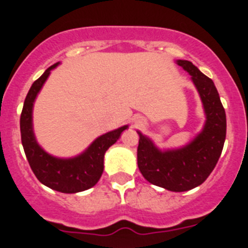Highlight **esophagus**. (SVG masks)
<instances>
[{"instance_id":"1","label":"esophagus","mask_w":248,"mask_h":248,"mask_svg":"<svg viewBox=\"0 0 248 248\" xmlns=\"http://www.w3.org/2000/svg\"><path fill=\"white\" fill-rule=\"evenodd\" d=\"M144 124V121H141V120H138V121H137V124Z\"/></svg>"}]
</instances>
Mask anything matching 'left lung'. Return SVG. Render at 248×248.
Instances as JSON below:
<instances>
[{"mask_svg": "<svg viewBox=\"0 0 248 248\" xmlns=\"http://www.w3.org/2000/svg\"><path fill=\"white\" fill-rule=\"evenodd\" d=\"M176 63L191 74L198 90L206 115L204 128L186 146L166 151L138 132V167L150 184L185 192L202 185L216 167L226 140L227 119L214 81L192 62L177 60Z\"/></svg>", "mask_w": 248, "mask_h": 248, "instance_id": "1", "label": "left lung"}]
</instances>
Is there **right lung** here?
I'll return each mask as SVG.
<instances>
[{"mask_svg":"<svg viewBox=\"0 0 248 248\" xmlns=\"http://www.w3.org/2000/svg\"><path fill=\"white\" fill-rule=\"evenodd\" d=\"M57 64L59 62L50 66L42 77L32 84L25 98L20 116L21 142L30 167L42 184L62 193H78L91 188L98 182L104 169V154L117 141L122 132L128 126L120 127L98 137L81 155L73 158H57L46 154L34 138L32 109L37 94L41 91L51 69Z\"/></svg>","mask_w":248,"mask_h":248,"instance_id":"obj_1","label":"right lung"}]
</instances>
